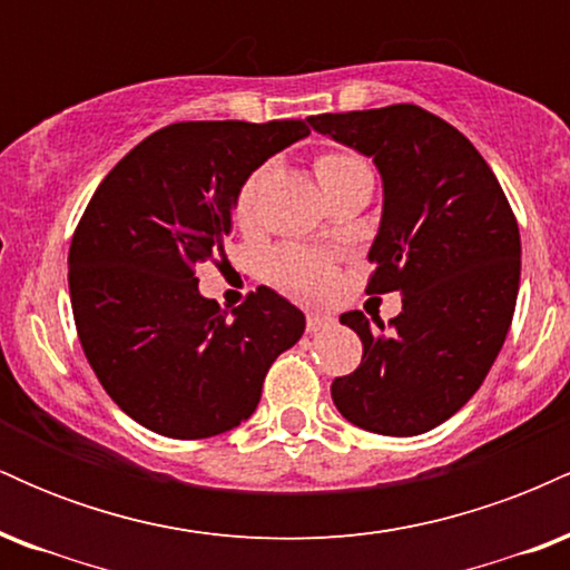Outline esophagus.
Returning <instances> with one entry per match:
<instances>
[{
	"label": "esophagus",
	"mask_w": 570,
	"mask_h": 570,
	"mask_svg": "<svg viewBox=\"0 0 570 570\" xmlns=\"http://www.w3.org/2000/svg\"><path fill=\"white\" fill-rule=\"evenodd\" d=\"M335 326V316L332 313H322V311H311L307 313V332H324Z\"/></svg>",
	"instance_id": "34e87169"
}]
</instances>
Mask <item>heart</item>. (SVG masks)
Here are the masks:
<instances>
[{"instance_id": "obj_1", "label": "heart", "mask_w": 570, "mask_h": 570, "mask_svg": "<svg viewBox=\"0 0 570 570\" xmlns=\"http://www.w3.org/2000/svg\"><path fill=\"white\" fill-rule=\"evenodd\" d=\"M313 168H316V176L326 189V195L335 193L337 187L348 185L356 176L370 174L367 163L358 158L356 153H348V149H326V153L313 160ZM271 171L273 163L257 166L246 176L238 195H235V219H238L240 227H252L254 219H257L259 198H263ZM271 273L278 286H284L292 294H299V297H316V294L330 289L332 281H335V267H332L324 254H313L294 246H284L273 252Z\"/></svg>"}]
</instances>
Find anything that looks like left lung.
Listing matches in <instances>:
<instances>
[{
  "label": "left lung",
  "instance_id": "obj_1",
  "mask_svg": "<svg viewBox=\"0 0 570 570\" xmlns=\"http://www.w3.org/2000/svg\"><path fill=\"white\" fill-rule=\"evenodd\" d=\"M311 126L375 160L385 198L367 294H402V313L375 318L377 330L362 311L340 316L364 353L332 399L358 429L423 434L476 394L512 326L514 212L474 144L415 104L316 115Z\"/></svg>",
  "mask_w": 570,
  "mask_h": 570
}]
</instances>
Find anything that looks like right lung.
Segmentation results:
<instances>
[{
	"label": "right lung",
	"instance_id": "obj_1",
	"mask_svg": "<svg viewBox=\"0 0 570 570\" xmlns=\"http://www.w3.org/2000/svg\"><path fill=\"white\" fill-rule=\"evenodd\" d=\"M311 134L305 120H195L155 130L104 176L69 248L82 351L144 429L206 440L257 410L267 370L305 332L267 286L233 313L200 297L195 267L225 265L248 174Z\"/></svg>",
	"mask_w": 570,
	"mask_h": 570
}]
</instances>
